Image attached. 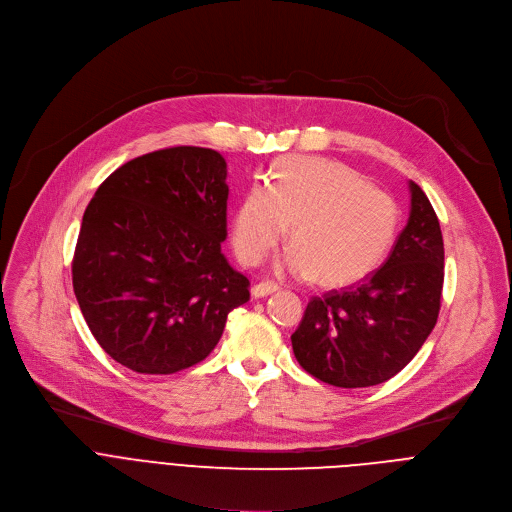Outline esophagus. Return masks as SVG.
Listing matches in <instances>:
<instances>
[{
  "mask_svg": "<svg viewBox=\"0 0 512 512\" xmlns=\"http://www.w3.org/2000/svg\"><path fill=\"white\" fill-rule=\"evenodd\" d=\"M278 291V285H274V282H258V285L252 287V297L254 299H262V297H268L272 293Z\"/></svg>",
  "mask_w": 512,
  "mask_h": 512,
  "instance_id": "1",
  "label": "esophagus"
}]
</instances>
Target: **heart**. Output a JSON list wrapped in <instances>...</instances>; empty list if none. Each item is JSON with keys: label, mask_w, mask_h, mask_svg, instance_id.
I'll return each instance as SVG.
<instances>
[{"label": "heart", "mask_w": 512, "mask_h": 512, "mask_svg": "<svg viewBox=\"0 0 512 512\" xmlns=\"http://www.w3.org/2000/svg\"><path fill=\"white\" fill-rule=\"evenodd\" d=\"M295 244L278 268L325 287L366 278L390 250L399 211L392 197L352 168L309 156L280 160L270 183H254L234 215V250L258 264L289 232Z\"/></svg>", "instance_id": "1"}]
</instances>
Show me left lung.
<instances>
[{"label": "left lung", "mask_w": 512, "mask_h": 512, "mask_svg": "<svg viewBox=\"0 0 512 512\" xmlns=\"http://www.w3.org/2000/svg\"><path fill=\"white\" fill-rule=\"evenodd\" d=\"M386 262L360 285L313 297L291 335L297 362L321 382L364 388L399 374L433 331L443 289L439 219L417 183Z\"/></svg>", "instance_id": "1"}]
</instances>
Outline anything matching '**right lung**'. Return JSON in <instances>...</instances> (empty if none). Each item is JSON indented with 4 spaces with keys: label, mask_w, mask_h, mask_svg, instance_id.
I'll return each mask as SVG.
<instances>
[{
    "label": "right lung",
    "mask_w": 512,
    "mask_h": 512,
    "mask_svg": "<svg viewBox=\"0 0 512 512\" xmlns=\"http://www.w3.org/2000/svg\"><path fill=\"white\" fill-rule=\"evenodd\" d=\"M227 164L175 146L122 164L85 209L73 289L97 344L140 374H175L217 346L250 280L221 254Z\"/></svg>",
    "instance_id": "add662e5"
}]
</instances>
